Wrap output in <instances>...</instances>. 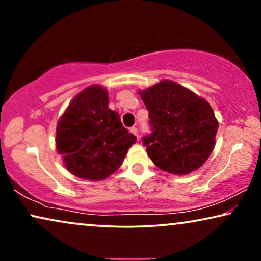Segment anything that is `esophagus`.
<instances>
[{"label":"esophagus","instance_id":"esophagus-1","mask_svg":"<svg viewBox=\"0 0 261 261\" xmlns=\"http://www.w3.org/2000/svg\"><path fill=\"white\" fill-rule=\"evenodd\" d=\"M130 133H133L135 137L139 139V132H138V128L137 127H132L130 128Z\"/></svg>","mask_w":261,"mask_h":261}]
</instances>
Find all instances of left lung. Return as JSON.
Segmentation results:
<instances>
[{
    "label": "left lung",
    "instance_id": "left-lung-1",
    "mask_svg": "<svg viewBox=\"0 0 261 261\" xmlns=\"http://www.w3.org/2000/svg\"><path fill=\"white\" fill-rule=\"evenodd\" d=\"M138 94L149 113L153 133L144 138V145L152 162L177 176L198 170L215 147L219 122L212 106L169 80Z\"/></svg>",
    "mask_w": 261,
    "mask_h": 261
}]
</instances>
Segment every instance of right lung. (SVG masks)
Listing matches in <instances>:
<instances>
[{
	"mask_svg": "<svg viewBox=\"0 0 261 261\" xmlns=\"http://www.w3.org/2000/svg\"><path fill=\"white\" fill-rule=\"evenodd\" d=\"M108 103L107 89L92 84L74 96L57 123V152L66 170L82 179L108 178L137 141Z\"/></svg>",
	"mask_w": 261,
	"mask_h": 261,
	"instance_id": "1",
	"label": "right lung"
}]
</instances>
